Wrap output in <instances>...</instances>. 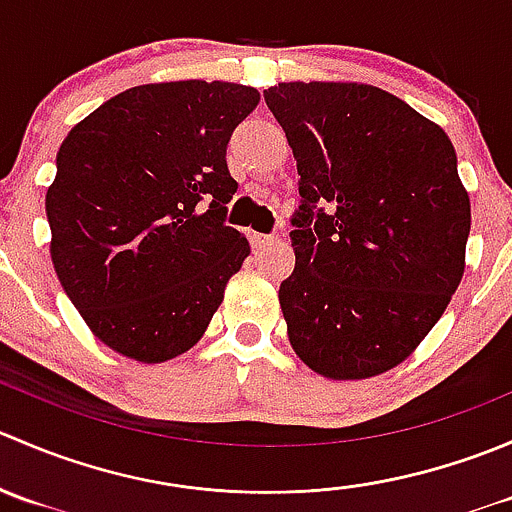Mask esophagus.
<instances>
[{
	"label": "esophagus",
	"instance_id": "esophagus-1",
	"mask_svg": "<svg viewBox=\"0 0 512 512\" xmlns=\"http://www.w3.org/2000/svg\"><path fill=\"white\" fill-rule=\"evenodd\" d=\"M250 242H252V247H265V245H270V242H275V235H260V232H252Z\"/></svg>",
	"mask_w": 512,
	"mask_h": 512
}]
</instances>
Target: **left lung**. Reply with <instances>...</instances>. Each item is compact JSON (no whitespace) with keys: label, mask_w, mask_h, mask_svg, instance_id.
<instances>
[{"label":"left lung","mask_w":512,"mask_h":512,"mask_svg":"<svg viewBox=\"0 0 512 512\" xmlns=\"http://www.w3.org/2000/svg\"><path fill=\"white\" fill-rule=\"evenodd\" d=\"M265 101L302 195L280 285L289 344L327 379L384 374L431 332L466 270L471 200L451 138L369 84L289 81Z\"/></svg>","instance_id":"1"}]
</instances>
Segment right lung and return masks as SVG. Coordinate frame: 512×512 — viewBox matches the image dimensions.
I'll list each match as a JSON object with an SVG mask.
<instances>
[{"label":"right lung","instance_id":"1","mask_svg":"<svg viewBox=\"0 0 512 512\" xmlns=\"http://www.w3.org/2000/svg\"><path fill=\"white\" fill-rule=\"evenodd\" d=\"M260 94L227 81L143 84L76 123L46 190L61 287L113 352L143 364L198 344L250 242L225 225L227 141Z\"/></svg>","mask_w":512,"mask_h":512}]
</instances>
